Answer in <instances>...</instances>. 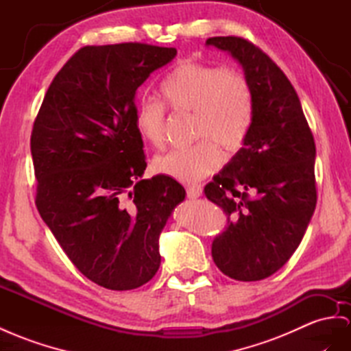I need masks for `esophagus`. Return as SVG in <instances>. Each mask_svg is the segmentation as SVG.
Returning <instances> with one entry per match:
<instances>
[{
	"instance_id": "esophagus-1",
	"label": "esophagus",
	"mask_w": 351,
	"mask_h": 351,
	"mask_svg": "<svg viewBox=\"0 0 351 351\" xmlns=\"http://www.w3.org/2000/svg\"><path fill=\"white\" fill-rule=\"evenodd\" d=\"M185 190H186V195L190 197V199H197V197H200L203 194V188L199 184L186 185Z\"/></svg>"
}]
</instances>
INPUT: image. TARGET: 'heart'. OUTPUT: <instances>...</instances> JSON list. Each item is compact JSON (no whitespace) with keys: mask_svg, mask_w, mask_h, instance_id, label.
Wrapping results in <instances>:
<instances>
[{"mask_svg":"<svg viewBox=\"0 0 351 351\" xmlns=\"http://www.w3.org/2000/svg\"><path fill=\"white\" fill-rule=\"evenodd\" d=\"M160 92L170 111L193 112V136L199 141L157 157L156 172L182 182L199 181L222 165L223 156L217 143L230 154L245 145L255 108L252 87L239 71L185 59L167 74ZM134 124L151 147L165 145L163 104L142 99L134 112Z\"/></svg>","mask_w":351,"mask_h":351,"instance_id":"obj_1","label":"heart"}]
</instances>
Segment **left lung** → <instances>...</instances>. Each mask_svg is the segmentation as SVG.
<instances>
[{
    "mask_svg": "<svg viewBox=\"0 0 351 351\" xmlns=\"http://www.w3.org/2000/svg\"><path fill=\"white\" fill-rule=\"evenodd\" d=\"M206 44L240 62L255 108L245 145L204 186L227 217L212 258L234 280H263L289 261L313 217L316 145L298 95L267 53L232 35Z\"/></svg>",
    "mask_w": 351,
    "mask_h": 351,
    "instance_id": "8db88e82",
    "label": "left lung"
}]
</instances>
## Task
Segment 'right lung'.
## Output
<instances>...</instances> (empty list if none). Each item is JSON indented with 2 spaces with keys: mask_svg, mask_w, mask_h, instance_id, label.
Listing matches in <instances>:
<instances>
[{
  "mask_svg": "<svg viewBox=\"0 0 351 351\" xmlns=\"http://www.w3.org/2000/svg\"><path fill=\"white\" fill-rule=\"evenodd\" d=\"M176 56L145 43L86 46L53 78L31 133L35 204L78 271L111 291L149 282L184 186L147 167L134 95Z\"/></svg>",
  "mask_w": 351,
  "mask_h": 351,
  "instance_id": "1",
  "label": "right lung"
}]
</instances>
